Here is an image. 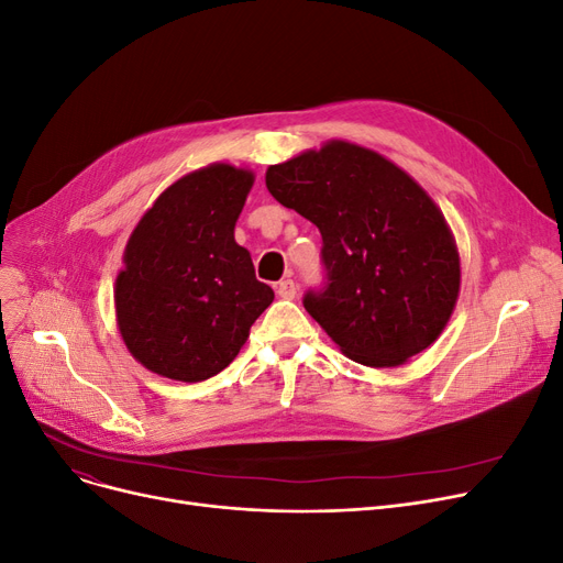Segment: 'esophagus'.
<instances>
[{"label": "esophagus", "mask_w": 563, "mask_h": 563, "mask_svg": "<svg viewBox=\"0 0 563 563\" xmlns=\"http://www.w3.org/2000/svg\"><path fill=\"white\" fill-rule=\"evenodd\" d=\"M277 296L284 298V300H292L298 296V284L292 279H284L277 284Z\"/></svg>", "instance_id": "1"}]
</instances>
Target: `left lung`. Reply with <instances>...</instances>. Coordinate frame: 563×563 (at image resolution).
<instances>
[{
  "label": "left lung",
  "mask_w": 563,
  "mask_h": 563,
  "mask_svg": "<svg viewBox=\"0 0 563 563\" xmlns=\"http://www.w3.org/2000/svg\"><path fill=\"white\" fill-rule=\"evenodd\" d=\"M265 185L323 238L325 282L302 305L347 357L396 366L440 336L459 300V252L442 212L404 169L330 142L273 165Z\"/></svg>",
  "instance_id": "1"
}]
</instances>
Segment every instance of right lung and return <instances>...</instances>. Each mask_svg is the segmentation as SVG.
I'll return each instance as SVG.
<instances>
[{"label":"right lung","instance_id":"add662e5","mask_svg":"<svg viewBox=\"0 0 563 563\" xmlns=\"http://www.w3.org/2000/svg\"><path fill=\"white\" fill-rule=\"evenodd\" d=\"M252 183V172L231 165L187 174L128 240L114 290L119 330L135 360L159 376H218L275 300L233 238Z\"/></svg>","mask_w":563,"mask_h":563}]
</instances>
